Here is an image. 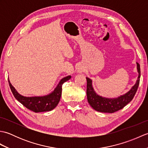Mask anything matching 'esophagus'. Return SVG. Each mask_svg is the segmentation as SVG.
<instances>
[{"label": "esophagus", "mask_w": 148, "mask_h": 148, "mask_svg": "<svg viewBox=\"0 0 148 148\" xmlns=\"http://www.w3.org/2000/svg\"><path fill=\"white\" fill-rule=\"evenodd\" d=\"M83 71V69H81V68H79V69H78V70H77V72H79V73H81V72H82Z\"/></svg>", "instance_id": "esophagus-1"}]
</instances>
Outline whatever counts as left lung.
Instances as JSON below:
<instances>
[{
  "label": "left lung",
  "instance_id": "left-lung-1",
  "mask_svg": "<svg viewBox=\"0 0 148 148\" xmlns=\"http://www.w3.org/2000/svg\"><path fill=\"white\" fill-rule=\"evenodd\" d=\"M136 64L138 77L136 83L127 93L114 98H108L98 95L93 87L92 80L86 77L87 99L91 107L97 111L112 113L121 109L128 104L133 99L139 84L140 77V65L137 62H136Z\"/></svg>",
  "mask_w": 148,
  "mask_h": 148
}]
</instances>
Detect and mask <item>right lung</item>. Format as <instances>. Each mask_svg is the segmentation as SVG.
<instances>
[{"label":"right lung","mask_w":148,"mask_h":148,"mask_svg":"<svg viewBox=\"0 0 148 148\" xmlns=\"http://www.w3.org/2000/svg\"><path fill=\"white\" fill-rule=\"evenodd\" d=\"M71 78V76H67L62 78L58 82L55 89L51 93L43 96L25 97L19 93L15 88L12 85L8 79L9 86L14 97L21 104L27 109L35 112L50 111L55 109L58 104L62 96V84Z\"/></svg>","instance_id":"1"}]
</instances>
